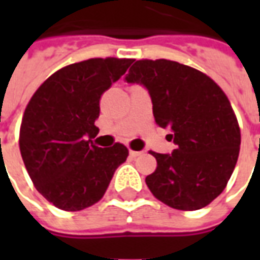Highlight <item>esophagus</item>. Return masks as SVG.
I'll return each mask as SVG.
<instances>
[{
  "instance_id": "obj_1",
  "label": "esophagus",
  "mask_w": 260,
  "mask_h": 260,
  "mask_svg": "<svg viewBox=\"0 0 260 260\" xmlns=\"http://www.w3.org/2000/svg\"><path fill=\"white\" fill-rule=\"evenodd\" d=\"M142 152H136V150H129V156L131 157H138V156H141Z\"/></svg>"
}]
</instances>
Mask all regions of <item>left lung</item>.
Here are the masks:
<instances>
[{
	"label": "left lung",
	"mask_w": 260,
	"mask_h": 260,
	"mask_svg": "<svg viewBox=\"0 0 260 260\" xmlns=\"http://www.w3.org/2000/svg\"><path fill=\"white\" fill-rule=\"evenodd\" d=\"M125 82L142 85L158 126L170 129L175 150L150 152L157 169L146 185L178 210H198L216 199L238 160L240 126L224 91L207 75L169 59H139Z\"/></svg>",
	"instance_id": "left-lung-1"
}]
</instances>
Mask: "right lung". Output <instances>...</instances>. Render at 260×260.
<instances>
[{
  "mask_svg": "<svg viewBox=\"0 0 260 260\" xmlns=\"http://www.w3.org/2000/svg\"><path fill=\"white\" fill-rule=\"evenodd\" d=\"M134 59L91 58L64 67L43 83L22 118L20 154L36 189L61 210L76 212L103 198L128 149L93 145L100 97Z\"/></svg>",
  "mask_w": 260,
  "mask_h": 260,
  "instance_id": "obj_1",
  "label": "right lung"
}]
</instances>
